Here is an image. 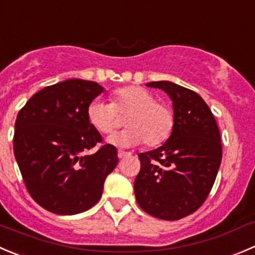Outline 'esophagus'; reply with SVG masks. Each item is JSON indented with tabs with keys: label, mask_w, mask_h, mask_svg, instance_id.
Segmentation results:
<instances>
[{
	"label": "esophagus",
	"mask_w": 255,
	"mask_h": 255,
	"mask_svg": "<svg viewBox=\"0 0 255 255\" xmlns=\"http://www.w3.org/2000/svg\"><path fill=\"white\" fill-rule=\"evenodd\" d=\"M127 155H129V153L128 152H125V150H118V158H125L127 157Z\"/></svg>",
	"instance_id": "34e87169"
}]
</instances>
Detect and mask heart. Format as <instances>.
Here are the masks:
<instances>
[{"mask_svg": "<svg viewBox=\"0 0 255 255\" xmlns=\"http://www.w3.org/2000/svg\"><path fill=\"white\" fill-rule=\"evenodd\" d=\"M127 129L107 139L117 147H132L144 140L147 145H158L170 135L174 116L165 103L157 102L153 93L140 86H127L116 91L112 102L93 101L87 108L90 125L102 134H110L118 126V115L125 116Z\"/></svg>", "mask_w": 255, "mask_h": 255, "instance_id": "b5f03b06", "label": "heart"}]
</instances>
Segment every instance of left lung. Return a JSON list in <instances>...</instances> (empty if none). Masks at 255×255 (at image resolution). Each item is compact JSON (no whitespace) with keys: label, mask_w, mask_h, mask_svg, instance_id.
Returning a JSON list of instances; mask_svg holds the SVG:
<instances>
[{"label":"left lung","mask_w":255,"mask_h":255,"mask_svg":"<svg viewBox=\"0 0 255 255\" xmlns=\"http://www.w3.org/2000/svg\"><path fill=\"white\" fill-rule=\"evenodd\" d=\"M145 86L169 96L174 126L160 147L138 154L140 170L134 180L135 199L145 213L178 221L196 212L213 187L222 162L221 134L198 93L169 81Z\"/></svg>","instance_id":"left-lung-1"}]
</instances>
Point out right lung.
I'll use <instances>...</instances> for the list:
<instances>
[{"label": "right lung", "instance_id": "obj_1", "mask_svg": "<svg viewBox=\"0 0 255 255\" xmlns=\"http://www.w3.org/2000/svg\"><path fill=\"white\" fill-rule=\"evenodd\" d=\"M103 91L92 81H63L38 91L17 115L14 157L28 193L48 212L72 216L92 208L118 164L112 144L86 154L102 142L87 108Z\"/></svg>", "mask_w": 255, "mask_h": 255}]
</instances>
